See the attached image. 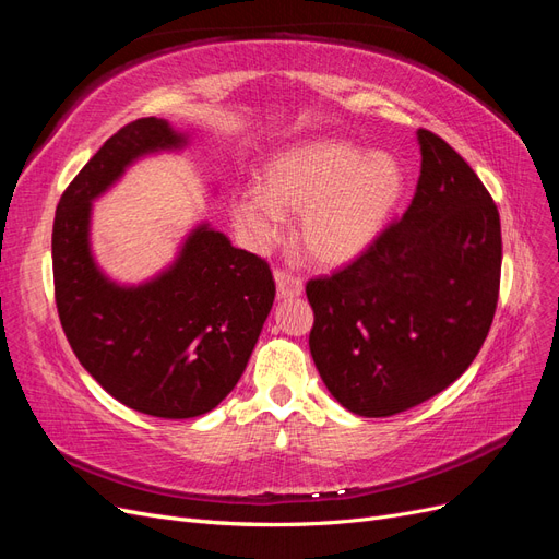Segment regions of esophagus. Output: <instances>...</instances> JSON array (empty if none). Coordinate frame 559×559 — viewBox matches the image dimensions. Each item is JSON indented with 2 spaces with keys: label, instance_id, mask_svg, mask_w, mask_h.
Instances as JSON below:
<instances>
[{
  "label": "esophagus",
  "instance_id": "esophagus-1",
  "mask_svg": "<svg viewBox=\"0 0 559 559\" xmlns=\"http://www.w3.org/2000/svg\"><path fill=\"white\" fill-rule=\"evenodd\" d=\"M275 286H277V298L280 300L298 298L302 294L300 277H294L289 273H284V270H277V273H275Z\"/></svg>",
  "mask_w": 559,
  "mask_h": 559
}]
</instances>
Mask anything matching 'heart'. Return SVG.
Listing matches in <instances>:
<instances>
[{"instance_id":"obj_1","label":"heart","mask_w":559,"mask_h":559,"mask_svg":"<svg viewBox=\"0 0 559 559\" xmlns=\"http://www.w3.org/2000/svg\"><path fill=\"white\" fill-rule=\"evenodd\" d=\"M405 170L389 151L345 140H308L270 156L259 186L228 200L233 224L253 247L273 245L284 216H298L296 245L310 263L337 270L378 242L405 195Z\"/></svg>"}]
</instances>
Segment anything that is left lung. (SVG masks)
Instances as JSON below:
<instances>
[{"instance_id": "8db88e82", "label": "left lung", "mask_w": 559, "mask_h": 559, "mask_svg": "<svg viewBox=\"0 0 559 559\" xmlns=\"http://www.w3.org/2000/svg\"><path fill=\"white\" fill-rule=\"evenodd\" d=\"M408 212L361 259L308 282L310 352L333 399L389 417L441 394L476 359L499 298L495 200L456 151L417 130Z\"/></svg>"}]
</instances>
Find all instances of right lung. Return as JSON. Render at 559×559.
Listing matches in <instances>:
<instances>
[{
	"instance_id": "add662e5",
	"label": "right lung",
	"mask_w": 559,
	"mask_h": 559,
	"mask_svg": "<svg viewBox=\"0 0 559 559\" xmlns=\"http://www.w3.org/2000/svg\"><path fill=\"white\" fill-rule=\"evenodd\" d=\"M189 144L191 132L165 118L128 123L67 186L53 222L56 302L76 359L116 401L163 419L205 415L233 392L275 300L267 263L207 222L144 282H118L97 263L93 202L134 163Z\"/></svg>"
}]
</instances>
